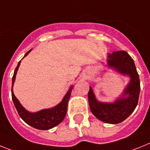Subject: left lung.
<instances>
[{"mask_svg":"<svg viewBox=\"0 0 150 150\" xmlns=\"http://www.w3.org/2000/svg\"><path fill=\"white\" fill-rule=\"evenodd\" d=\"M107 66L120 75L130 79L122 94L112 103L99 101L90 87L88 103L91 112L105 123H121L125 120L137 106L140 84L134 59L126 51L107 53Z\"/></svg>","mask_w":150,"mask_h":150,"instance_id":"1","label":"left lung"}]
</instances>
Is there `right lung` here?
I'll list each match as a JSON object with an SVG mask.
<instances>
[{
    "mask_svg": "<svg viewBox=\"0 0 150 150\" xmlns=\"http://www.w3.org/2000/svg\"><path fill=\"white\" fill-rule=\"evenodd\" d=\"M31 50H32V49L25 54L24 57H26L31 52ZM20 62L21 60L19 61L17 66L16 68L12 79L11 92H12V99L14 106L17 110L20 118L25 123L28 124V125L32 126L36 129L43 130V131L51 129L53 127L58 125L59 124H60L62 122V120L64 119L66 115V112H67L68 102H69V100L71 97V92L72 91V88H73V85H71L69 89L68 90L67 93L62 98V101L59 104H57V106H53L52 108L41 109L40 111L35 112H31L22 106V104L20 103L19 100L14 95L13 90L16 80V75L19 67L20 66Z\"/></svg>",
    "mask_w": 150,
    "mask_h": 150,
    "instance_id": "add662e5",
    "label": "right lung"
}]
</instances>
